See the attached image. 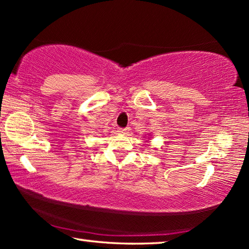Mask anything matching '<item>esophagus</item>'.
<instances>
[{
    "mask_svg": "<svg viewBox=\"0 0 249 249\" xmlns=\"http://www.w3.org/2000/svg\"><path fill=\"white\" fill-rule=\"evenodd\" d=\"M119 132L121 134H127L129 132V128L128 127H125V128H119Z\"/></svg>",
    "mask_w": 249,
    "mask_h": 249,
    "instance_id": "esophagus-1",
    "label": "esophagus"
}]
</instances>
